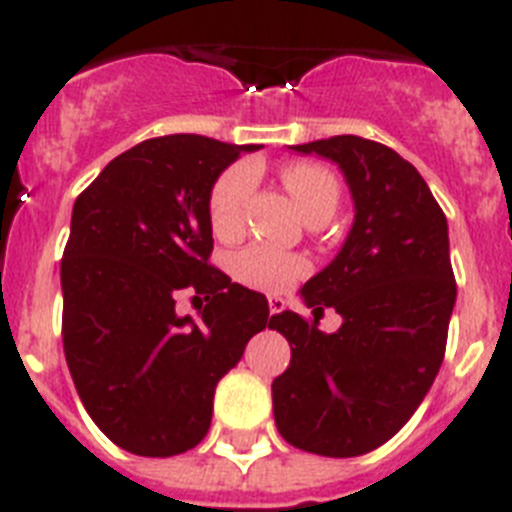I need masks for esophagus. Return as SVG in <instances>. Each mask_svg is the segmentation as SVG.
<instances>
[{
    "mask_svg": "<svg viewBox=\"0 0 512 512\" xmlns=\"http://www.w3.org/2000/svg\"><path fill=\"white\" fill-rule=\"evenodd\" d=\"M268 309L270 314H281V311L286 309V301H283L278 293H273V296H268Z\"/></svg>",
    "mask_w": 512,
    "mask_h": 512,
    "instance_id": "1",
    "label": "esophagus"
}]
</instances>
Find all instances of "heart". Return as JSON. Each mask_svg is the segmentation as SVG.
<instances>
[{
    "instance_id": "b5f03b06",
    "label": "heart",
    "mask_w": 512,
    "mask_h": 512,
    "mask_svg": "<svg viewBox=\"0 0 512 512\" xmlns=\"http://www.w3.org/2000/svg\"><path fill=\"white\" fill-rule=\"evenodd\" d=\"M288 193L296 198L304 219L322 211H335L340 182L327 167L311 162H291L281 170ZM257 188V170L252 162L226 167L208 193V224L219 239H234L244 229V213ZM231 278L252 291L283 293L309 275V260L296 252L252 244L229 257Z\"/></svg>"
}]
</instances>
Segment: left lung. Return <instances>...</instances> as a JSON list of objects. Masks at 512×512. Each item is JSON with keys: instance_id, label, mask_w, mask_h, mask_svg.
<instances>
[{"instance_id": "1", "label": "left lung", "mask_w": 512, "mask_h": 512, "mask_svg": "<svg viewBox=\"0 0 512 512\" xmlns=\"http://www.w3.org/2000/svg\"><path fill=\"white\" fill-rule=\"evenodd\" d=\"M291 149L340 167L355 219L335 260L301 288L314 319H270L291 345L273 415L291 446L350 459L397 435L438 376L456 304L448 224L420 172L379 141L332 136ZM327 305L343 317L332 336L318 330Z\"/></svg>"}]
</instances>
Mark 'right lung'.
<instances>
[{
  "mask_svg": "<svg viewBox=\"0 0 512 512\" xmlns=\"http://www.w3.org/2000/svg\"><path fill=\"white\" fill-rule=\"evenodd\" d=\"M175 133L123 151L74 201L61 260V337L84 410L115 446L167 459L211 428L213 391L268 299L213 268L208 193L242 151ZM193 292L199 319L174 304Z\"/></svg>",
  "mask_w": 512,
  "mask_h": 512,
  "instance_id": "1",
  "label": "right lung"
}]
</instances>
